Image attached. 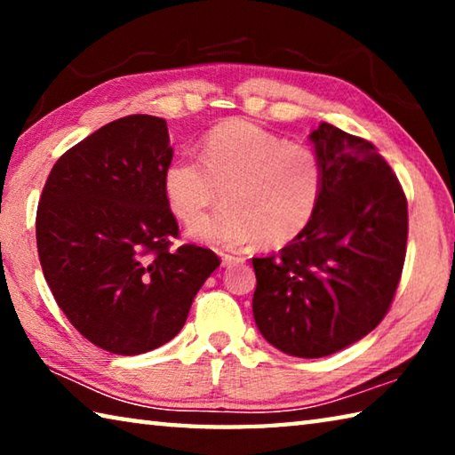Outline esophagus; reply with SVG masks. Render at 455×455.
<instances>
[{"label": "esophagus", "mask_w": 455, "mask_h": 455, "mask_svg": "<svg viewBox=\"0 0 455 455\" xmlns=\"http://www.w3.org/2000/svg\"><path fill=\"white\" fill-rule=\"evenodd\" d=\"M220 260H222V267H230V265L243 263L244 259H241V257H235V255H225V252H222V255H220Z\"/></svg>", "instance_id": "1"}]
</instances>
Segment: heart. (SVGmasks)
I'll list each match as a JSON object with an SVG mask.
<instances>
[{
	"instance_id": "1",
	"label": "heart",
	"mask_w": 455,
	"mask_h": 455,
	"mask_svg": "<svg viewBox=\"0 0 455 455\" xmlns=\"http://www.w3.org/2000/svg\"><path fill=\"white\" fill-rule=\"evenodd\" d=\"M200 160L176 158L164 171V196L172 214L190 225L220 199L228 209L195 223L190 235L214 246L257 241L279 249L313 220L323 190L317 152L287 144L246 120L214 126L200 144Z\"/></svg>"
}]
</instances>
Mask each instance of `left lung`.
<instances>
[{
    "instance_id": "obj_1",
    "label": "left lung",
    "mask_w": 455,
    "mask_h": 455,
    "mask_svg": "<svg viewBox=\"0 0 455 455\" xmlns=\"http://www.w3.org/2000/svg\"><path fill=\"white\" fill-rule=\"evenodd\" d=\"M323 190L301 235L276 257L252 259L255 323L292 357L349 347L394 301L407 243V200L371 142L321 122L309 134Z\"/></svg>"
}]
</instances>
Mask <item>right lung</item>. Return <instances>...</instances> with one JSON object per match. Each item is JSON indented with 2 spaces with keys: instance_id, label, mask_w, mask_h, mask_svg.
I'll use <instances>...</instances> for the list:
<instances>
[{
  "instance_id": "add662e5",
  "label": "right lung",
  "mask_w": 455,
  "mask_h": 455,
  "mask_svg": "<svg viewBox=\"0 0 455 455\" xmlns=\"http://www.w3.org/2000/svg\"><path fill=\"white\" fill-rule=\"evenodd\" d=\"M164 118L134 114L96 130L53 164L36 217L37 255L60 309L116 355L174 339L198 289L220 265L182 244L164 196L172 163Z\"/></svg>"
}]
</instances>
